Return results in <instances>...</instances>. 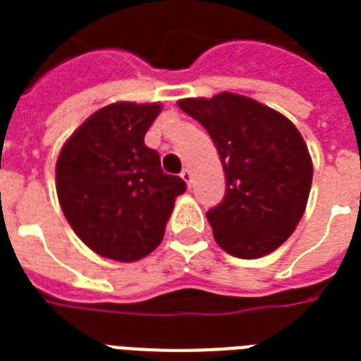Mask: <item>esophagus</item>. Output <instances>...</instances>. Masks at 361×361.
I'll return each mask as SVG.
<instances>
[{"instance_id":"esophagus-1","label":"esophagus","mask_w":361,"mask_h":361,"mask_svg":"<svg viewBox=\"0 0 361 361\" xmlns=\"http://www.w3.org/2000/svg\"><path fill=\"white\" fill-rule=\"evenodd\" d=\"M180 177L184 178V183L190 186V184H192V171L188 169V167H186V169H183V173H180Z\"/></svg>"}]
</instances>
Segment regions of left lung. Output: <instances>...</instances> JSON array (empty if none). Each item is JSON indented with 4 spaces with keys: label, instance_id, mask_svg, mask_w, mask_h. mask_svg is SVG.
Segmentation results:
<instances>
[{
    "label": "left lung",
    "instance_id": "1",
    "mask_svg": "<svg viewBox=\"0 0 361 361\" xmlns=\"http://www.w3.org/2000/svg\"><path fill=\"white\" fill-rule=\"evenodd\" d=\"M178 107L212 136L227 177L225 196L206 213L217 244L242 259L279 248L302 219L312 188V159L298 128L227 92L183 99Z\"/></svg>",
    "mask_w": 361,
    "mask_h": 361
}]
</instances>
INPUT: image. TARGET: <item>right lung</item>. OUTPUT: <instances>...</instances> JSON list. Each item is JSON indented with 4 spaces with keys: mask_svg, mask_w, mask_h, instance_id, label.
<instances>
[{
    "mask_svg": "<svg viewBox=\"0 0 361 361\" xmlns=\"http://www.w3.org/2000/svg\"><path fill=\"white\" fill-rule=\"evenodd\" d=\"M157 104H111L86 121L63 146L55 178L65 217L96 254L134 262L165 235L175 198L186 183L165 175L144 136Z\"/></svg>",
    "mask_w": 361,
    "mask_h": 361,
    "instance_id": "1",
    "label": "right lung"
}]
</instances>
